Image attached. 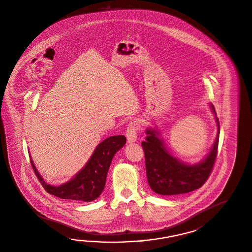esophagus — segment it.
Here are the masks:
<instances>
[{
	"label": "esophagus",
	"instance_id": "1",
	"mask_svg": "<svg viewBox=\"0 0 252 252\" xmlns=\"http://www.w3.org/2000/svg\"><path fill=\"white\" fill-rule=\"evenodd\" d=\"M136 131H137V124L136 122H131L126 132V136L127 138L128 143H134L136 141Z\"/></svg>",
	"mask_w": 252,
	"mask_h": 252
}]
</instances>
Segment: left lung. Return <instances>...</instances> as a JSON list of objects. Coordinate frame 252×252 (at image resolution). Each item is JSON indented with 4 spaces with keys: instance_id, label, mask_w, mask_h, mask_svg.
I'll list each match as a JSON object with an SVG mask.
<instances>
[{
    "instance_id": "left-lung-1",
    "label": "left lung",
    "mask_w": 252,
    "mask_h": 252,
    "mask_svg": "<svg viewBox=\"0 0 252 252\" xmlns=\"http://www.w3.org/2000/svg\"><path fill=\"white\" fill-rule=\"evenodd\" d=\"M209 105L217 122L218 134L209 153L198 163L180 160L167 149L157 128L146 129V140L141 143L145 153L146 172L150 188L158 194L187 193L199 189L209 177L217 158L220 133L216 110L212 103Z\"/></svg>"
}]
</instances>
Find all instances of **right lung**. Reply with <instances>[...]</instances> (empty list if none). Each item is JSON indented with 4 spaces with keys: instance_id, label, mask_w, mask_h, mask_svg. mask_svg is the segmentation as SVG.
I'll use <instances>...</instances> for the list:
<instances>
[{
    "instance_id": "1",
    "label": "right lung",
    "mask_w": 252,
    "mask_h": 252,
    "mask_svg": "<svg viewBox=\"0 0 252 252\" xmlns=\"http://www.w3.org/2000/svg\"><path fill=\"white\" fill-rule=\"evenodd\" d=\"M126 142L125 136H113L98 144L87 163L74 177L60 186L47 184L34 166L30 157L34 173L48 193L62 199L91 202L101 195L105 186L106 176L112 159L116 152ZM30 156V155H29Z\"/></svg>"
}]
</instances>
